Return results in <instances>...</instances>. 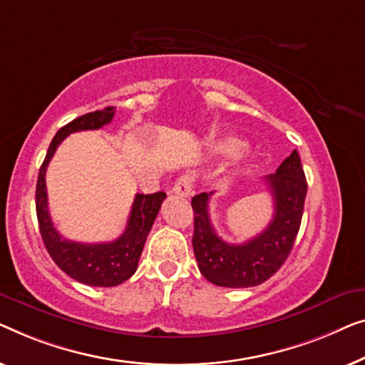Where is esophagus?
Listing matches in <instances>:
<instances>
[{
    "instance_id": "obj_1",
    "label": "esophagus",
    "mask_w": 365,
    "mask_h": 365,
    "mask_svg": "<svg viewBox=\"0 0 365 365\" xmlns=\"http://www.w3.org/2000/svg\"><path fill=\"white\" fill-rule=\"evenodd\" d=\"M192 187H193V178L190 175H182L178 177V180L173 185L172 192L178 195V197H190L192 193Z\"/></svg>"
}]
</instances>
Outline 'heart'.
<instances>
[{
    "label": "heart",
    "instance_id": "1",
    "mask_svg": "<svg viewBox=\"0 0 365 365\" xmlns=\"http://www.w3.org/2000/svg\"><path fill=\"white\" fill-rule=\"evenodd\" d=\"M213 148L218 155L230 157V155H236V153H240L241 150H243L245 142L238 137L230 135V137H223V138H220V140L215 142Z\"/></svg>",
    "mask_w": 365,
    "mask_h": 365
}]
</instances>
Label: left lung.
<instances>
[{"label":"left lung","mask_w":365,"mask_h":365,"mask_svg":"<svg viewBox=\"0 0 365 365\" xmlns=\"http://www.w3.org/2000/svg\"><path fill=\"white\" fill-rule=\"evenodd\" d=\"M273 195L274 215L258 236L241 245L223 241L210 222L208 202L213 193H200L192 198L195 215L193 251L198 269L210 283L223 287L258 286L269 279L289 256L299 232L307 183L297 150L264 177Z\"/></svg>","instance_id":"8db88e82"}]
</instances>
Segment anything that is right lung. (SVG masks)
Returning a JSON list of instances; mask_svg holds the SVG:
<instances>
[{"instance_id": "add662e5", "label": "right lung", "mask_w": 365, "mask_h": 365, "mask_svg": "<svg viewBox=\"0 0 365 365\" xmlns=\"http://www.w3.org/2000/svg\"><path fill=\"white\" fill-rule=\"evenodd\" d=\"M114 114L115 107H106L102 110L81 115L68 125L61 127L48 148L43 165L39 168L38 185H36V215H38L39 232L46 250L66 274L87 286H117L135 273L148 232L155 222L162 202L167 197L163 192L150 195L137 193L133 198L125 232L109 243H78V241L63 238L54 228L53 220L49 217L44 177L56 148L69 133L97 130L109 124L114 119Z\"/></svg>"}]
</instances>
